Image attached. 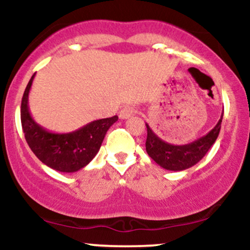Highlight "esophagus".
<instances>
[{"instance_id": "esophagus-1", "label": "esophagus", "mask_w": 250, "mask_h": 250, "mask_svg": "<svg viewBox=\"0 0 250 250\" xmlns=\"http://www.w3.org/2000/svg\"><path fill=\"white\" fill-rule=\"evenodd\" d=\"M135 114V109L133 107H129V105H127V107L122 108L121 111H120V119H129V117H131Z\"/></svg>"}]
</instances>
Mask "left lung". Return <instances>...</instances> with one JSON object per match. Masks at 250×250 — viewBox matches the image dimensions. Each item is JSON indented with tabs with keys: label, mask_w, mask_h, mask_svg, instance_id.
<instances>
[{
	"label": "left lung",
	"mask_w": 250,
	"mask_h": 250,
	"mask_svg": "<svg viewBox=\"0 0 250 250\" xmlns=\"http://www.w3.org/2000/svg\"><path fill=\"white\" fill-rule=\"evenodd\" d=\"M222 117L223 113L217 125L207 135L200 137L196 141L182 146H175L165 142L146 123L147 125L146 150L157 165L167 170L180 171L193 167L203 159V156L208 153L209 149L216 141L220 134Z\"/></svg>",
	"instance_id": "left-lung-1"
}]
</instances>
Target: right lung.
<instances>
[{
  "instance_id": "right-lung-1",
  "label": "right lung",
  "mask_w": 250,
  "mask_h": 250,
  "mask_svg": "<svg viewBox=\"0 0 250 250\" xmlns=\"http://www.w3.org/2000/svg\"><path fill=\"white\" fill-rule=\"evenodd\" d=\"M35 74L25 88L21 103V123L25 141L42 163L62 173L84 168L100 150L108 129L117 121L116 115L93 121L75 131L50 133L34 121L28 107V96Z\"/></svg>"
}]
</instances>
